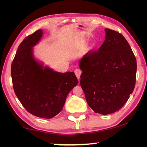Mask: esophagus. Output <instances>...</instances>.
<instances>
[{"label":"esophagus","instance_id":"esophagus-1","mask_svg":"<svg viewBox=\"0 0 147 147\" xmlns=\"http://www.w3.org/2000/svg\"><path fill=\"white\" fill-rule=\"evenodd\" d=\"M74 74H75V75L77 77V78L79 80L80 78L82 71H81V70H80V69H75V70H74Z\"/></svg>","mask_w":147,"mask_h":147}]
</instances>
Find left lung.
I'll list each match as a JSON object with an SVG mask.
<instances>
[{
	"instance_id": "left-lung-1",
	"label": "left lung",
	"mask_w": 147,
	"mask_h": 147,
	"mask_svg": "<svg viewBox=\"0 0 147 147\" xmlns=\"http://www.w3.org/2000/svg\"><path fill=\"white\" fill-rule=\"evenodd\" d=\"M103 44L89 51L80 61V86L89 107L96 113L118 111L135 88L137 62L130 45L121 34L106 28Z\"/></svg>"
}]
</instances>
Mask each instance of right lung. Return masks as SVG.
I'll use <instances>...</instances> for the list:
<instances>
[{
    "instance_id": "right-lung-1",
    "label": "right lung",
    "mask_w": 147,
    "mask_h": 147,
    "mask_svg": "<svg viewBox=\"0 0 147 147\" xmlns=\"http://www.w3.org/2000/svg\"><path fill=\"white\" fill-rule=\"evenodd\" d=\"M42 34L38 30L19 45L11 74L15 93L27 111L38 117L51 119L62 110L78 79L73 72L58 73L35 59L33 47Z\"/></svg>"
}]
</instances>
